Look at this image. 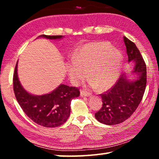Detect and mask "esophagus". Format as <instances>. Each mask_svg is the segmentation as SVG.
<instances>
[{"label":"esophagus","mask_w":159,"mask_h":159,"mask_svg":"<svg viewBox=\"0 0 159 159\" xmlns=\"http://www.w3.org/2000/svg\"><path fill=\"white\" fill-rule=\"evenodd\" d=\"M80 96L81 97H90L91 95V94L88 93V92H85V91H83V90H81L80 91Z\"/></svg>","instance_id":"obj_1"}]
</instances>
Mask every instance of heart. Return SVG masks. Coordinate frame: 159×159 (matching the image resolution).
<instances>
[{"label":"heart","instance_id":"b5f03b06","mask_svg":"<svg viewBox=\"0 0 159 159\" xmlns=\"http://www.w3.org/2000/svg\"><path fill=\"white\" fill-rule=\"evenodd\" d=\"M123 63L121 53L107 42L88 43L75 53L73 61L67 66V74L74 84L88 76L89 85L100 90L109 89L117 81Z\"/></svg>","mask_w":159,"mask_h":159}]
</instances>
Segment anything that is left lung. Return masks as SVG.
Wrapping results in <instances>:
<instances>
[{"label": "left lung", "instance_id": "obj_1", "mask_svg": "<svg viewBox=\"0 0 159 159\" xmlns=\"http://www.w3.org/2000/svg\"><path fill=\"white\" fill-rule=\"evenodd\" d=\"M123 40L128 61L134 66L130 73L120 76L111 90L100 95L102 107L95 116L105 125L119 124L128 119L138 108L146 88L147 67L143 58L134 43L125 36Z\"/></svg>", "mask_w": 159, "mask_h": 159}]
</instances>
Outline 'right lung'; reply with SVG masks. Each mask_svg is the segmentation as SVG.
<instances>
[{
	"label": "right lung",
	"mask_w": 159,
	"mask_h": 159,
	"mask_svg": "<svg viewBox=\"0 0 159 159\" xmlns=\"http://www.w3.org/2000/svg\"><path fill=\"white\" fill-rule=\"evenodd\" d=\"M64 36L41 35L39 38L50 40L62 39ZM17 63L13 76V89L19 104L26 116L39 125L59 127L65 123L71 112V102L80 95L75 87L60 84L50 93L41 95L29 93L21 85L18 77Z\"/></svg>",
	"instance_id": "obj_1"
}]
</instances>
